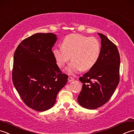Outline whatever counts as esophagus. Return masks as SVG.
Listing matches in <instances>:
<instances>
[{"label": "esophagus", "instance_id": "1", "mask_svg": "<svg viewBox=\"0 0 134 134\" xmlns=\"http://www.w3.org/2000/svg\"><path fill=\"white\" fill-rule=\"evenodd\" d=\"M68 81H69V82L73 81H74V79L72 77H71V76H69V77H68Z\"/></svg>", "mask_w": 134, "mask_h": 134}]
</instances>
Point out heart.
Segmentation results:
<instances>
[{"mask_svg": "<svg viewBox=\"0 0 134 134\" xmlns=\"http://www.w3.org/2000/svg\"><path fill=\"white\" fill-rule=\"evenodd\" d=\"M100 50V43L95 37L72 34L67 35L62 41V46L54 47L52 52L60 68L64 66L70 57L72 61L66 70L72 74L81 69L85 71L93 68L99 58Z\"/></svg>", "mask_w": 134, "mask_h": 134, "instance_id": "1", "label": "heart"}]
</instances>
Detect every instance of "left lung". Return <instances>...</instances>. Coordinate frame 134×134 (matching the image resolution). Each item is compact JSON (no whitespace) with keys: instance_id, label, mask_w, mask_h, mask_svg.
Returning a JSON list of instances; mask_svg holds the SVG:
<instances>
[{"instance_id":"obj_1","label":"left lung","mask_w":134,"mask_h":134,"mask_svg":"<svg viewBox=\"0 0 134 134\" xmlns=\"http://www.w3.org/2000/svg\"><path fill=\"white\" fill-rule=\"evenodd\" d=\"M100 54L94 66L79 80L82 90L77 98L80 105L90 109L99 108L114 94L120 80L119 53L116 46L102 34Z\"/></svg>"}]
</instances>
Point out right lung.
Masks as SVG:
<instances>
[{
  "label": "right lung",
  "instance_id": "obj_1",
  "mask_svg": "<svg viewBox=\"0 0 134 134\" xmlns=\"http://www.w3.org/2000/svg\"><path fill=\"white\" fill-rule=\"evenodd\" d=\"M57 35L37 33L23 40L14 55L12 79L25 104L41 112L51 108L68 81L56 64L52 47Z\"/></svg>",
  "mask_w": 134,
  "mask_h": 134
}]
</instances>
